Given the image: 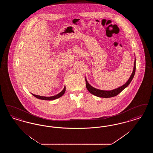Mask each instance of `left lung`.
Instances as JSON below:
<instances>
[{
  "instance_id": "8db88e82",
  "label": "left lung",
  "mask_w": 153,
  "mask_h": 153,
  "mask_svg": "<svg viewBox=\"0 0 153 153\" xmlns=\"http://www.w3.org/2000/svg\"><path fill=\"white\" fill-rule=\"evenodd\" d=\"M135 69H136V59L135 57V61H134V69H133V71L132 73L131 74L130 77L129 78V79L128 81L123 85L122 86L120 87L116 88L115 89L113 90H111V91H104V90H100V89H98L97 88L93 87L92 86H91L87 81L86 77H85V82H86V87L88 89V91L92 94L95 95L96 96L99 97H104V98H108V97H114L116 96L117 95H118L119 94H120L124 89H125L128 86V85L130 84L132 80L133 79V77L135 75Z\"/></svg>"
}]
</instances>
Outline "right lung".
<instances>
[{"label": "right lung", "instance_id": "1", "mask_svg": "<svg viewBox=\"0 0 153 153\" xmlns=\"http://www.w3.org/2000/svg\"><path fill=\"white\" fill-rule=\"evenodd\" d=\"M65 89L66 87L65 86L64 88L63 89V90H62L60 93H59L57 95H54V96H50V97L39 96V95H34V94H31L33 95L34 96H35L37 99H41V100H53L57 99H58L59 97H61L62 95L65 94Z\"/></svg>", "mask_w": 153, "mask_h": 153}]
</instances>
